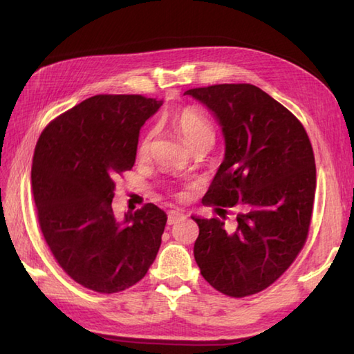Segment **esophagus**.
I'll use <instances>...</instances> for the list:
<instances>
[{"label": "esophagus", "mask_w": 354, "mask_h": 354, "mask_svg": "<svg viewBox=\"0 0 354 354\" xmlns=\"http://www.w3.org/2000/svg\"><path fill=\"white\" fill-rule=\"evenodd\" d=\"M181 219H184V214L181 212H169V219H167L169 225L176 223L178 221H181Z\"/></svg>", "instance_id": "34e87169"}]
</instances>
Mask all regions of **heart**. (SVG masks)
<instances>
[{"label":"heart","instance_id":"heart-1","mask_svg":"<svg viewBox=\"0 0 354 354\" xmlns=\"http://www.w3.org/2000/svg\"><path fill=\"white\" fill-rule=\"evenodd\" d=\"M173 124L178 129V132L183 135V138L189 146H193L204 138H213V127L209 124L208 120L201 114L198 109L194 108H184L178 111L173 115ZM153 133L149 132L145 138L141 140L138 146V155L145 156L149 152L150 141H152Z\"/></svg>","mask_w":354,"mask_h":354}]
</instances>
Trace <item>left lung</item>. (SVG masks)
<instances>
[{
    "label": "left lung",
    "mask_w": 354,
    "mask_h": 354,
    "mask_svg": "<svg viewBox=\"0 0 354 354\" xmlns=\"http://www.w3.org/2000/svg\"><path fill=\"white\" fill-rule=\"evenodd\" d=\"M216 115L225 158L202 204L223 219L237 208L236 227L192 217L199 236L194 260L223 295L243 298L277 281L307 240L317 167L301 122L251 84H222L185 91Z\"/></svg>",
    "instance_id": "8db88e82"
}]
</instances>
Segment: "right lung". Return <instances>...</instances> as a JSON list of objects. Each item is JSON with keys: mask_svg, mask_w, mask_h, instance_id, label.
<instances>
[{"mask_svg": "<svg viewBox=\"0 0 354 354\" xmlns=\"http://www.w3.org/2000/svg\"><path fill=\"white\" fill-rule=\"evenodd\" d=\"M162 104L140 94H99L53 120L36 142L32 189L53 257L99 293L138 283L161 246L167 216L146 204L120 222L115 181L131 170L141 126Z\"/></svg>", "mask_w": 354, "mask_h": 354, "instance_id": "add662e5", "label": "right lung"}]
</instances>
